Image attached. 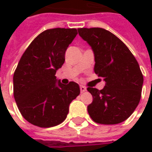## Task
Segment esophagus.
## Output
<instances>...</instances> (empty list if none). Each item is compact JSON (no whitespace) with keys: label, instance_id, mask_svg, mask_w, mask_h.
<instances>
[{"label":"esophagus","instance_id":"34e87169","mask_svg":"<svg viewBox=\"0 0 152 152\" xmlns=\"http://www.w3.org/2000/svg\"><path fill=\"white\" fill-rule=\"evenodd\" d=\"M80 92L84 93L86 91V87L84 86H80Z\"/></svg>","mask_w":152,"mask_h":152}]
</instances>
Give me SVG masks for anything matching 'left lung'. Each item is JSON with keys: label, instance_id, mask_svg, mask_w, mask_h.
Masks as SVG:
<instances>
[{"label": "left lung", "instance_id": "1", "mask_svg": "<svg viewBox=\"0 0 152 152\" xmlns=\"http://www.w3.org/2000/svg\"><path fill=\"white\" fill-rule=\"evenodd\" d=\"M78 33L91 46L94 72L102 77L101 90L89 87L93 96L88 112L96 123L115 124L130 116L139 103L143 76L133 53L117 37L103 28H78Z\"/></svg>", "mask_w": 152, "mask_h": 152}]
</instances>
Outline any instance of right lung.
<instances>
[{"mask_svg": "<svg viewBox=\"0 0 152 152\" xmlns=\"http://www.w3.org/2000/svg\"><path fill=\"white\" fill-rule=\"evenodd\" d=\"M76 35V28L44 31L31 41L18 62L13 77L15 102L25 120L36 126L61 124L68 114L70 103L80 94L77 83L63 85L55 76Z\"/></svg>", "mask_w": 152, "mask_h": 152, "instance_id": "obj_1", "label": "right lung"}]
</instances>
